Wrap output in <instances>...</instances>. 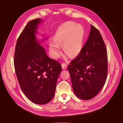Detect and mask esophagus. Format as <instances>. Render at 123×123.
<instances>
[{"instance_id": "1", "label": "esophagus", "mask_w": 123, "mask_h": 123, "mask_svg": "<svg viewBox=\"0 0 123 123\" xmlns=\"http://www.w3.org/2000/svg\"><path fill=\"white\" fill-rule=\"evenodd\" d=\"M67 65L66 63H63L62 64V69H65L67 68Z\"/></svg>"}]
</instances>
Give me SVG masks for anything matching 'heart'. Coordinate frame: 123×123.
Returning a JSON list of instances; mask_svg holds the SVG:
<instances>
[{
    "mask_svg": "<svg viewBox=\"0 0 123 123\" xmlns=\"http://www.w3.org/2000/svg\"><path fill=\"white\" fill-rule=\"evenodd\" d=\"M86 35L83 25L68 21L62 24L57 29L54 39L49 43L51 56L59 57L61 52V45L66 52V57H76L81 52Z\"/></svg>",
    "mask_w": 123,
    "mask_h": 123,
    "instance_id": "heart-1",
    "label": "heart"
}]
</instances>
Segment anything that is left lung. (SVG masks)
<instances>
[{"label":"left lung","instance_id":"left-lung-1","mask_svg":"<svg viewBox=\"0 0 123 123\" xmlns=\"http://www.w3.org/2000/svg\"><path fill=\"white\" fill-rule=\"evenodd\" d=\"M68 69L73 92L81 99L94 98L104 85L108 72L107 50L101 34L93 25L81 52Z\"/></svg>","mask_w":123,"mask_h":123}]
</instances>
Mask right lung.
I'll list each match as a JSON object with an SVG mask.
<instances>
[{"label":"right lung","mask_w":123,"mask_h":123,"mask_svg":"<svg viewBox=\"0 0 123 123\" xmlns=\"http://www.w3.org/2000/svg\"><path fill=\"white\" fill-rule=\"evenodd\" d=\"M43 20H32L27 24L17 40L14 54V67L21 90L29 100L45 104L54 97L61 65L47 55L38 40V25Z\"/></svg>","instance_id":"obj_1"}]
</instances>
